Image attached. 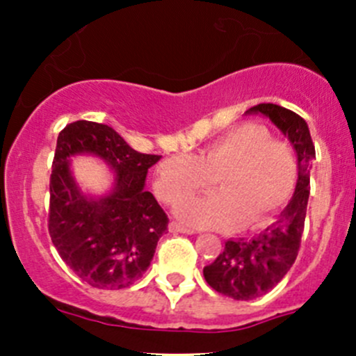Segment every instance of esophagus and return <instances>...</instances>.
Segmentation results:
<instances>
[{"label":"esophagus","mask_w":356,"mask_h":356,"mask_svg":"<svg viewBox=\"0 0 356 356\" xmlns=\"http://www.w3.org/2000/svg\"><path fill=\"white\" fill-rule=\"evenodd\" d=\"M168 231H170V232H184V234H195V229L186 227V225H182L181 222H175V220H172L170 224H168Z\"/></svg>","instance_id":"obj_1"}]
</instances>
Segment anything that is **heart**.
<instances>
[{"label":"heart","mask_w":356,"mask_h":356,"mask_svg":"<svg viewBox=\"0 0 356 356\" xmlns=\"http://www.w3.org/2000/svg\"><path fill=\"white\" fill-rule=\"evenodd\" d=\"M215 181L218 195L188 201L182 220L213 229L257 231L274 220L296 189L293 148L270 139L258 124H241L201 149L196 156L174 155L158 165L155 191L168 204L198 195Z\"/></svg>","instance_id":"b5f03b06"}]
</instances>
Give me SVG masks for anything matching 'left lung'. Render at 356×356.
<instances>
[{
	"label": "left lung",
	"instance_id": "8db88e82",
	"mask_svg": "<svg viewBox=\"0 0 356 356\" xmlns=\"http://www.w3.org/2000/svg\"><path fill=\"white\" fill-rule=\"evenodd\" d=\"M246 113L265 115L288 136L298 156V181L293 198L274 224L250 239H229L217 260L203 268L204 279L217 293L241 301L264 296L293 267L305 229L315 158L308 125L298 113L274 103H260Z\"/></svg>",
	"mask_w": 356,
	"mask_h": 356
}]
</instances>
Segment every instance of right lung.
<instances>
[{
    "mask_svg": "<svg viewBox=\"0 0 356 356\" xmlns=\"http://www.w3.org/2000/svg\"><path fill=\"white\" fill-rule=\"evenodd\" d=\"M84 152L105 159L114 170V188L105 197H86L71 175L70 158ZM158 160L132 149L98 122H72L58 134L48 231L62 260L92 288H127L152 264L168 225L163 208L145 189L148 168Z\"/></svg>",
    "mask_w": 356,
    "mask_h": 356,
    "instance_id": "obj_1",
    "label": "right lung"
}]
</instances>
